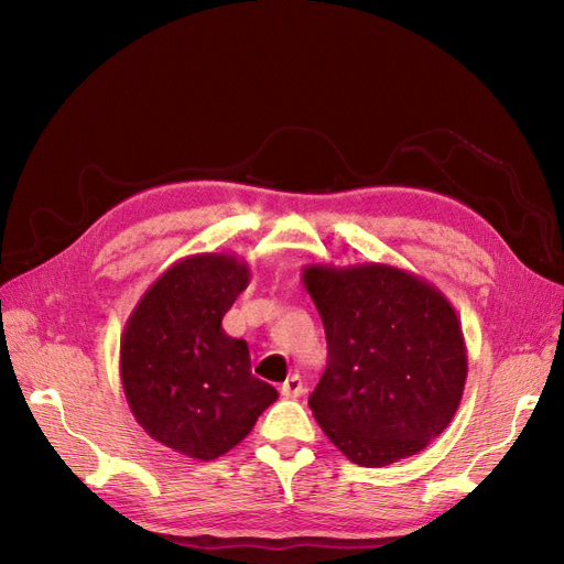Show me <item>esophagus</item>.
Segmentation results:
<instances>
[{"mask_svg":"<svg viewBox=\"0 0 564 564\" xmlns=\"http://www.w3.org/2000/svg\"><path fill=\"white\" fill-rule=\"evenodd\" d=\"M304 391L306 389H304V381L300 375L288 377L281 387V395H285V398H300V395H304Z\"/></svg>","mask_w":564,"mask_h":564,"instance_id":"obj_1","label":"esophagus"}]
</instances>
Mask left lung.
<instances>
[{
  "label": "left lung",
  "instance_id": "8db88e82",
  "mask_svg": "<svg viewBox=\"0 0 564 564\" xmlns=\"http://www.w3.org/2000/svg\"><path fill=\"white\" fill-rule=\"evenodd\" d=\"M302 283L327 334L313 416L354 464L421 453L455 419L468 357L462 322L436 285L393 264H306Z\"/></svg>",
  "mask_w": 564,
  "mask_h": 564
}]
</instances>
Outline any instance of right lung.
<instances>
[{
  "instance_id": "right-lung-1",
  "label": "right lung",
  "mask_w": 564,
  "mask_h": 564,
  "mask_svg": "<svg viewBox=\"0 0 564 564\" xmlns=\"http://www.w3.org/2000/svg\"><path fill=\"white\" fill-rule=\"evenodd\" d=\"M249 279L235 253L187 256L151 283L126 322V400L137 423L175 453L203 462L226 455L279 398L251 375L247 340L221 327Z\"/></svg>"
}]
</instances>
